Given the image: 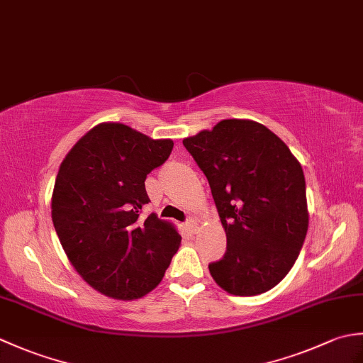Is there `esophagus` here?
<instances>
[{"label": "esophagus", "mask_w": 363, "mask_h": 363, "mask_svg": "<svg viewBox=\"0 0 363 363\" xmlns=\"http://www.w3.org/2000/svg\"><path fill=\"white\" fill-rule=\"evenodd\" d=\"M186 228H187V230L189 233H191V234H195L196 230H198V223L195 221V220H189L187 223H186Z\"/></svg>", "instance_id": "1"}]
</instances>
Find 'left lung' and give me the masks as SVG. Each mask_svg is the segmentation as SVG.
Segmentation results:
<instances>
[{"instance_id":"1","label":"left lung","mask_w":363,"mask_h":363,"mask_svg":"<svg viewBox=\"0 0 363 363\" xmlns=\"http://www.w3.org/2000/svg\"><path fill=\"white\" fill-rule=\"evenodd\" d=\"M203 169L226 233V252L209 264L235 296L272 290L291 269L309 228L303 168L289 146L252 120H221L182 140Z\"/></svg>"}]
</instances>
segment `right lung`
<instances>
[{
	"label": "right lung",
	"instance_id": "right-lung-1",
	"mask_svg": "<svg viewBox=\"0 0 363 363\" xmlns=\"http://www.w3.org/2000/svg\"><path fill=\"white\" fill-rule=\"evenodd\" d=\"M173 150L123 123H99L68 151L54 182L51 217L76 272L103 295L133 301L159 285L181 235L151 213L146 174Z\"/></svg>",
	"mask_w": 363,
	"mask_h": 363
}]
</instances>
